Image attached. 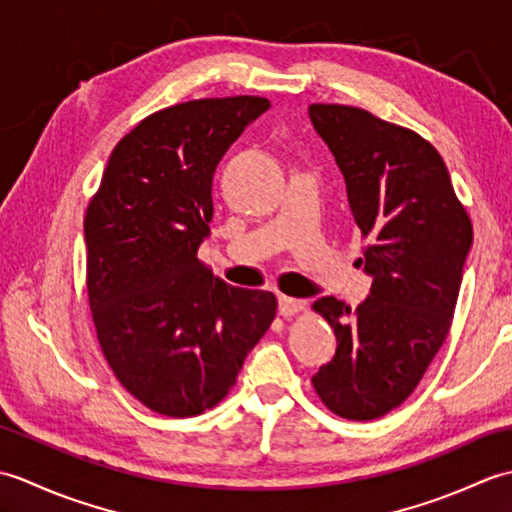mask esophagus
<instances>
[{"mask_svg": "<svg viewBox=\"0 0 512 512\" xmlns=\"http://www.w3.org/2000/svg\"><path fill=\"white\" fill-rule=\"evenodd\" d=\"M303 310H306V301H303V299H292V297H286V295L279 297V314H281V317H292V314L303 312Z\"/></svg>", "mask_w": 512, "mask_h": 512, "instance_id": "obj_1", "label": "esophagus"}]
</instances>
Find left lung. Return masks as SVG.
Wrapping results in <instances>:
<instances>
[{"mask_svg": "<svg viewBox=\"0 0 512 512\" xmlns=\"http://www.w3.org/2000/svg\"><path fill=\"white\" fill-rule=\"evenodd\" d=\"M310 123L339 165L367 237L358 264L372 277L356 310L321 297L314 310L336 352L312 385L336 416L374 420L418 387L451 328L473 226L449 169L427 140L347 105H310Z\"/></svg>", "mask_w": 512, "mask_h": 512, "instance_id": "8db88e82", "label": "left lung"}]
</instances>
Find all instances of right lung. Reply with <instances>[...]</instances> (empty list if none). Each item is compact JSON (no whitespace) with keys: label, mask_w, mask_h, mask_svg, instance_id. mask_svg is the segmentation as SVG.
<instances>
[{"label":"right lung","mask_w":512,"mask_h":512,"mask_svg":"<svg viewBox=\"0 0 512 512\" xmlns=\"http://www.w3.org/2000/svg\"><path fill=\"white\" fill-rule=\"evenodd\" d=\"M268 110L259 96H233L147 116L112 151L85 213L101 350L129 394L162 416L215 407L275 319L273 292L228 286L198 259L217 162Z\"/></svg>","instance_id":"add662e5"}]
</instances>
